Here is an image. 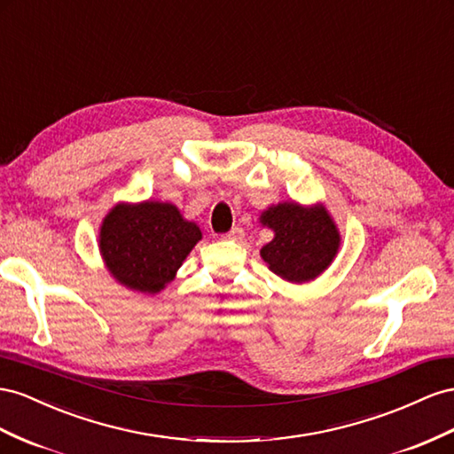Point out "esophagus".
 <instances>
[{
  "mask_svg": "<svg viewBox=\"0 0 454 454\" xmlns=\"http://www.w3.org/2000/svg\"><path fill=\"white\" fill-rule=\"evenodd\" d=\"M244 239V231L242 227H232L229 232L223 235V240H242Z\"/></svg>",
  "mask_w": 454,
  "mask_h": 454,
  "instance_id": "1",
  "label": "esophagus"
}]
</instances>
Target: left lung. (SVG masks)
Masks as SVG:
<instances>
[{
	"mask_svg": "<svg viewBox=\"0 0 454 454\" xmlns=\"http://www.w3.org/2000/svg\"><path fill=\"white\" fill-rule=\"evenodd\" d=\"M262 222L275 231V239L262 248V257L280 278L305 283L334 260L340 235L323 206L301 207L285 202L269 207Z\"/></svg>",
	"mask_w": 454,
	"mask_h": 454,
	"instance_id": "left-lung-1",
	"label": "left lung"
}]
</instances>
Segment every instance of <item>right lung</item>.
<instances>
[{"mask_svg": "<svg viewBox=\"0 0 454 454\" xmlns=\"http://www.w3.org/2000/svg\"><path fill=\"white\" fill-rule=\"evenodd\" d=\"M200 239L197 223L185 222L174 204H118L105 217L99 248L118 283L156 294Z\"/></svg>", "mask_w": 454, "mask_h": 454, "instance_id": "add662e5", "label": "right lung"}]
</instances>
